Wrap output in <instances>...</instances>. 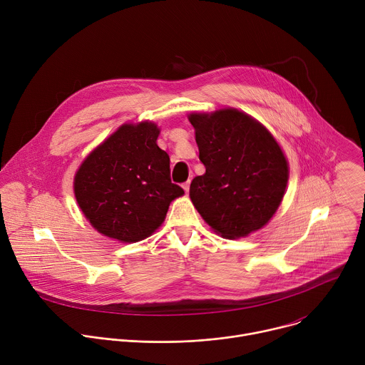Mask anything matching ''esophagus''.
I'll use <instances>...</instances> for the list:
<instances>
[{
  "label": "esophagus",
  "mask_w": 365,
  "mask_h": 365,
  "mask_svg": "<svg viewBox=\"0 0 365 365\" xmlns=\"http://www.w3.org/2000/svg\"><path fill=\"white\" fill-rule=\"evenodd\" d=\"M189 186H190V182H186V183H183V190L187 193L189 192Z\"/></svg>",
  "instance_id": "34e87169"
}]
</instances>
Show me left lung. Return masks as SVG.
Here are the masks:
<instances>
[{
    "instance_id": "obj_1",
    "label": "left lung",
    "mask_w": 365,
    "mask_h": 365,
    "mask_svg": "<svg viewBox=\"0 0 365 365\" xmlns=\"http://www.w3.org/2000/svg\"><path fill=\"white\" fill-rule=\"evenodd\" d=\"M187 120L206 169L189 189L202 220L228 240L262 230L277 212L289 180V162L274 135L231 107L193 111Z\"/></svg>"
}]
</instances>
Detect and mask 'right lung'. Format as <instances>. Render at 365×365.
<instances>
[{"instance_id": "add662e5", "label": "right lung", "mask_w": 365, "mask_h": 365, "mask_svg": "<svg viewBox=\"0 0 365 365\" xmlns=\"http://www.w3.org/2000/svg\"><path fill=\"white\" fill-rule=\"evenodd\" d=\"M159 134L153 121L124 123L78 168L73 193L99 234L125 244L145 240L162 227L172 200L185 195L170 180Z\"/></svg>"}]
</instances>
